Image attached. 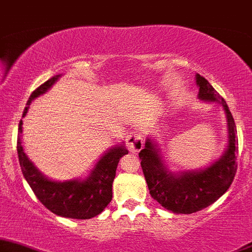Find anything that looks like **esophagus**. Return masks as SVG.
I'll use <instances>...</instances> for the list:
<instances>
[{
	"label": "esophagus",
	"mask_w": 252,
	"mask_h": 252,
	"mask_svg": "<svg viewBox=\"0 0 252 252\" xmlns=\"http://www.w3.org/2000/svg\"><path fill=\"white\" fill-rule=\"evenodd\" d=\"M126 145H127V148H128L129 152H132V153L139 152V150H141L144 145L143 136L141 134V132L137 131V129L129 131L128 134H127Z\"/></svg>",
	"instance_id": "34e87169"
}]
</instances>
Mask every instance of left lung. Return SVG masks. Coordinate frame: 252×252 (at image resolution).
Masks as SVG:
<instances>
[{"label": "left lung", "mask_w": 252, "mask_h": 252, "mask_svg": "<svg viewBox=\"0 0 252 252\" xmlns=\"http://www.w3.org/2000/svg\"><path fill=\"white\" fill-rule=\"evenodd\" d=\"M195 82L199 100L219 103L224 110L228 142L223 154L204 168L172 171L158 139L150 136L138 154L152 198L175 214H193L214 204L228 190L237 172V127L229 108L205 77L196 74Z\"/></svg>", "instance_id": "1"}]
</instances>
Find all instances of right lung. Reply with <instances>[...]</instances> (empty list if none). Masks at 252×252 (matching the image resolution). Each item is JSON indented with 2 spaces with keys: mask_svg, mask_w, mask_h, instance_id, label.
<instances>
[{
  "mask_svg": "<svg viewBox=\"0 0 252 252\" xmlns=\"http://www.w3.org/2000/svg\"><path fill=\"white\" fill-rule=\"evenodd\" d=\"M62 75H54L31 93L23 113L25 118L31 102L45 94ZM23 120L18 127V158L22 172L35 195L46 207L58 216L66 219L90 220L99 215L113 198V181L116 167L124 155L128 154L124 142L109 148L93 165L86 177L68 181H54L46 177L29 159L23 145Z\"/></svg>",
  "mask_w": 252,
  "mask_h": 252,
  "instance_id": "1",
  "label": "right lung"
}]
</instances>
